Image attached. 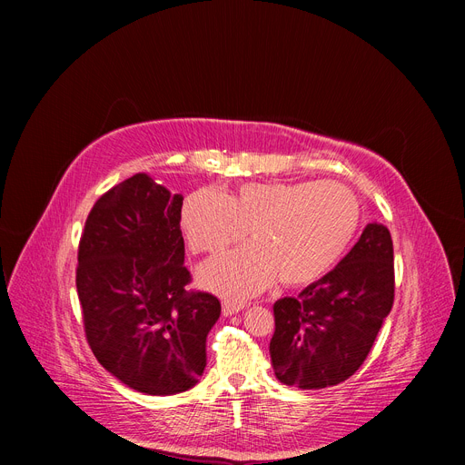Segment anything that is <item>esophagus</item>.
Instances as JSON below:
<instances>
[{"instance_id": "obj_1", "label": "esophagus", "mask_w": 465, "mask_h": 465, "mask_svg": "<svg viewBox=\"0 0 465 465\" xmlns=\"http://www.w3.org/2000/svg\"><path fill=\"white\" fill-rule=\"evenodd\" d=\"M242 307H245V303H242V302H228V300H224V303H223V312H224L226 316H232V314L239 312Z\"/></svg>"}]
</instances>
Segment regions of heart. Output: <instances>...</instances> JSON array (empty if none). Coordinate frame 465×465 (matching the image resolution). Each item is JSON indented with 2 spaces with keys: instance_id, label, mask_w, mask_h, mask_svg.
Listing matches in <instances>:
<instances>
[{
  "instance_id": "obj_1",
  "label": "heart",
  "mask_w": 465,
  "mask_h": 465,
  "mask_svg": "<svg viewBox=\"0 0 465 465\" xmlns=\"http://www.w3.org/2000/svg\"><path fill=\"white\" fill-rule=\"evenodd\" d=\"M181 224L188 247L218 254L251 232L254 245L207 262L203 286L228 298H249L275 277L286 286L321 279L349 249L361 224L358 195L337 181L249 183L224 195L195 190Z\"/></svg>"
}]
</instances>
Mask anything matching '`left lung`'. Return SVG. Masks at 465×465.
<instances>
[{
    "instance_id": "obj_1",
    "label": "left lung",
    "mask_w": 465,
    "mask_h": 465,
    "mask_svg": "<svg viewBox=\"0 0 465 465\" xmlns=\"http://www.w3.org/2000/svg\"><path fill=\"white\" fill-rule=\"evenodd\" d=\"M394 288L392 235L371 223L330 273L273 305L270 354L277 379L321 390L352 377L392 309Z\"/></svg>"
}]
</instances>
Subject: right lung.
<instances>
[{
    "mask_svg": "<svg viewBox=\"0 0 465 465\" xmlns=\"http://www.w3.org/2000/svg\"><path fill=\"white\" fill-rule=\"evenodd\" d=\"M181 209V193L137 173L94 203L79 241L88 345L111 375L149 396L198 382L220 316L218 298L186 288Z\"/></svg>",
    "mask_w": 465,
    "mask_h": 465,
    "instance_id": "right-lung-1",
    "label": "right lung"
}]
</instances>
